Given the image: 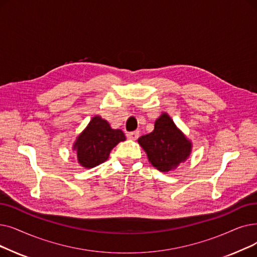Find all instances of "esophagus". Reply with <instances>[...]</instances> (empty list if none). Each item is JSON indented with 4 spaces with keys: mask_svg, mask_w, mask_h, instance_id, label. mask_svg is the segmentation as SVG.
<instances>
[{
    "mask_svg": "<svg viewBox=\"0 0 257 257\" xmlns=\"http://www.w3.org/2000/svg\"><path fill=\"white\" fill-rule=\"evenodd\" d=\"M140 132L139 131H132V132H128L127 133V138L131 141H136L139 138Z\"/></svg>",
    "mask_w": 257,
    "mask_h": 257,
    "instance_id": "1",
    "label": "esophagus"
}]
</instances>
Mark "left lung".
Instances as JSON below:
<instances>
[{"mask_svg": "<svg viewBox=\"0 0 257 257\" xmlns=\"http://www.w3.org/2000/svg\"><path fill=\"white\" fill-rule=\"evenodd\" d=\"M138 142L152 166L162 172L174 170L189 158L192 150V143L165 112L155 120L154 130L141 137Z\"/></svg>", "mask_w": 257, "mask_h": 257, "instance_id": "8db88e82", "label": "left lung"}]
</instances>
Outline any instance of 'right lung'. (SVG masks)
Segmentation results:
<instances>
[{"label": "right lung", "mask_w": 257, "mask_h": 257, "mask_svg": "<svg viewBox=\"0 0 257 257\" xmlns=\"http://www.w3.org/2000/svg\"><path fill=\"white\" fill-rule=\"evenodd\" d=\"M125 140L120 129H112L106 119L95 115L76 138L73 150L76 151L79 164L89 169L107 161L110 151Z\"/></svg>", "instance_id": "1"}]
</instances>
